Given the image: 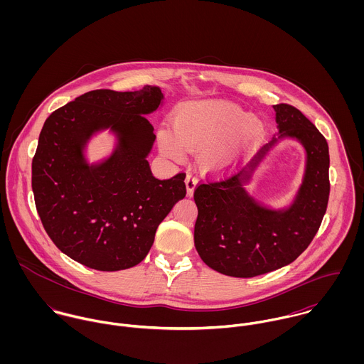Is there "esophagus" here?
Masks as SVG:
<instances>
[{"label":"esophagus","mask_w":364,"mask_h":364,"mask_svg":"<svg viewBox=\"0 0 364 364\" xmlns=\"http://www.w3.org/2000/svg\"><path fill=\"white\" fill-rule=\"evenodd\" d=\"M199 179L198 176L193 173V172H189L186 175V179H185V183H186V191H188V196H193V192H195V188L198 185Z\"/></svg>","instance_id":"obj_1"}]
</instances>
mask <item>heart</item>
Here are the masks:
<instances>
[{
	"label": "heart",
	"mask_w": 364,
	"mask_h": 364,
	"mask_svg": "<svg viewBox=\"0 0 364 364\" xmlns=\"http://www.w3.org/2000/svg\"><path fill=\"white\" fill-rule=\"evenodd\" d=\"M172 127L173 134L166 130L159 133L162 151L176 159L183 156V150L203 151V165L214 171L231 169L264 132L257 116H250L238 105L223 101L181 105Z\"/></svg>",
	"instance_id": "b5f03b06"
}]
</instances>
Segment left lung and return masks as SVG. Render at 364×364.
<instances>
[{
    "label": "left lung",
    "mask_w": 364,
    "mask_h": 364,
    "mask_svg": "<svg viewBox=\"0 0 364 364\" xmlns=\"http://www.w3.org/2000/svg\"><path fill=\"white\" fill-rule=\"evenodd\" d=\"M273 107L280 137H296L307 151L306 175L294 203L284 211L259 206L242 188V181L250 178L245 171L221 179L208 178L195 188L196 251L208 266L227 276L254 277L297 259L311 244L328 206L325 137L297 107ZM269 146L250 165L251 171Z\"/></svg>",
    "instance_id": "left-lung-1"
}]
</instances>
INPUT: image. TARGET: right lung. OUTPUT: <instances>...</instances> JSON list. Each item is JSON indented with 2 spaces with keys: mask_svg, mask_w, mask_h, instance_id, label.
Returning <instances> with one entry per match:
<instances>
[{
  "mask_svg": "<svg viewBox=\"0 0 364 364\" xmlns=\"http://www.w3.org/2000/svg\"><path fill=\"white\" fill-rule=\"evenodd\" d=\"M162 98L150 85L134 92L95 90L46 119L32 159V189L48 235L71 259L104 272L136 266L159 223L185 198V172L161 181L147 161L156 134L144 114ZM107 127L119 134V149L90 167L83 144Z\"/></svg>",
  "mask_w": 364,
  "mask_h": 364,
  "instance_id": "1",
  "label": "right lung"
}]
</instances>
